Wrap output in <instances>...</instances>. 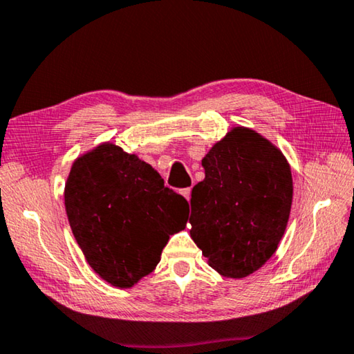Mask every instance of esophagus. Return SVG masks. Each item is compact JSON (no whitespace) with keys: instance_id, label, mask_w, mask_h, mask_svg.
<instances>
[{"instance_id":"34e87169","label":"esophagus","mask_w":354,"mask_h":354,"mask_svg":"<svg viewBox=\"0 0 354 354\" xmlns=\"http://www.w3.org/2000/svg\"><path fill=\"white\" fill-rule=\"evenodd\" d=\"M190 192H192V190H190V187H187V189H183V190H181V194L184 195V198L187 200V201L190 200Z\"/></svg>"}]
</instances>
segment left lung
<instances>
[{"mask_svg":"<svg viewBox=\"0 0 354 354\" xmlns=\"http://www.w3.org/2000/svg\"><path fill=\"white\" fill-rule=\"evenodd\" d=\"M201 164L206 178L192 189L190 236L214 270L248 277L284 236L293 195L290 167L277 147L242 127L215 143Z\"/></svg>","mask_w":354,"mask_h":354,"instance_id":"obj_1","label":"left lung"}]
</instances>
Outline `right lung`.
I'll list each match as a JSON object with an SVG mask.
<instances>
[{
	"label": "right lung",
	"instance_id": "obj_1",
	"mask_svg": "<svg viewBox=\"0 0 354 354\" xmlns=\"http://www.w3.org/2000/svg\"><path fill=\"white\" fill-rule=\"evenodd\" d=\"M187 209L151 165L112 143L76 159L65 184L77 245L88 266L117 287L154 270L170 236L185 227Z\"/></svg>",
	"mask_w": 354,
	"mask_h": 354
}]
</instances>
